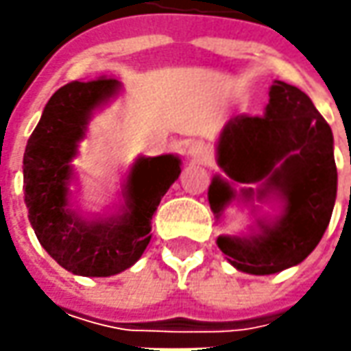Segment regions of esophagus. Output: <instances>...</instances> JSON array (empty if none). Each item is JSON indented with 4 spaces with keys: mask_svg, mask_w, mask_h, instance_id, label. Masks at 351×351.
Masks as SVG:
<instances>
[{
    "mask_svg": "<svg viewBox=\"0 0 351 351\" xmlns=\"http://www.w3.org/2000/svg\"><path fill=\"white\" fill-rule=\"evenodd\" d=\"M187 154L191 156L193 160H197V162H207L210 156H213V150H210V146L207 144V142L195 141L191 146H189Z\"/></svg>",
    "mask_w": 351,
    "mask_h": 351,
    "instance_id": "esophagus-1",
    "label": "esophagus"
}]
</instances>
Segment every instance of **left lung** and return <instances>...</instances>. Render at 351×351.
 <instances>
[{
    "label": "left lung",
    "mask_w": 351,
    "mask_h": 351,
    "mask_svg": "<svg viewBox=\"0 0 351 351\" xmlns=\"http://www.w3.org/2000/svg\"><path fill=\"white\" fill-rule=\"evenodd\" d=\"M219 166L236 183H263L258 195L277 193L285 213L276 224L260 223V234L219 236L217 244L236 269L269 276L301 263L317 248L330 223L338 171L328 123L311 97L295 86L276 82L263 115H238L219 141ZM252 187L242 199H252ZM236 199L228 182L215 178L209 187L213 213Z\"/></svg>",
    "instance_id": "1"
}]
</instances>
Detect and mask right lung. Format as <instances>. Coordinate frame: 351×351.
Here are the masks:
<instances>
[{"label":"right lung","instance_id":"right-lung-1","mask_svg":"<svg viewBox=\"0 0 351 351\" xmlns=\"http://www.w3.org/2000/svg\"><path fill=\"white\" fill-rule=\"evenodd\" d=\"M117 89L113 77L66 84L48 99L23 156V189L34 234L75 276H115L136 262L152 238L156 209L182 171L178 156L138 158L128 173L123 215L88 223L68 209L70 160L86 134L91 111Z\"/></svg>","mask_w":351,"mask_h":351}]
</instances>
